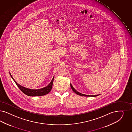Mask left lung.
<instances>
[{
	"label": "left lung",
	"mask_w": 132,
	"mask_h": 132,
	"mask_svg": "<svg viewBox=\"0 0 132 132\" xmlns=\"http://www.w3.org/2000/svg\"><path fill=\"white\" fill-rule=\"evenodd\" d=\"M70 85H71V88H72V90H73L76 94H77L78 95H79V96H92V97H95V96H98L100 95H85V94H81V93H80L77 92V91L73 87L71 83L70 84Z\"/></svg>",
	"instance_id": "left-lung-1"
}]
</instances>
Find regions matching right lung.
<instances>
[{"label": "right lung", "mask_w": 132, "mask_h": 132, "mask_svg": "<svg viewBox=\"0 0 132 132\" xmlns=\"http://www.w3.org/2000/svg\"><path fill=\"white\" fill-rule=\"evenodd\" d=\"M10 75L11 76V77H12V78L13 79V80L15 83V84H16V85L18 86V88L20 89V90L22 91L23 93H24L25 95L30 96H44L45 95L48 94L52 89L53 83L54 79V77L50 83L47 86L45 87L44 88L39 89H29V88H26L25 87L22 86L20 85V84H19L14 80V79L13 77L10 73Z\"/></svg>", "instance_id": "add662e5"}]
</instances>
